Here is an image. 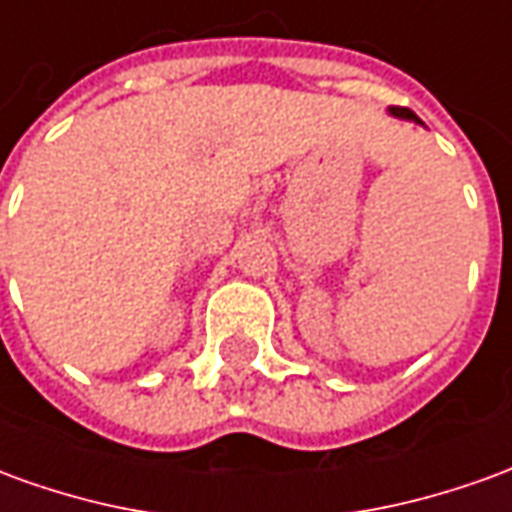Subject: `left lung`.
Listing matches in <instances>:
<instances>
[{
	"mask_svg": "<svg viewBox=\"0 0 512 512\" xmlns=\"http://www.w3.org/2000/svg\"><path fill=\"white\" fill-rule=\"evenodd\" d=\"M389 115L400 117V120H414V123H419V126H422V120H419V117L414 115L411 109H406V106H389Z\"/></svg>",
	"mask_w": 512,
	"mask_h": 512,
	"instance_id": "1",
	"label": "left lung"
}]
</instances>
